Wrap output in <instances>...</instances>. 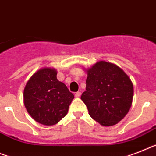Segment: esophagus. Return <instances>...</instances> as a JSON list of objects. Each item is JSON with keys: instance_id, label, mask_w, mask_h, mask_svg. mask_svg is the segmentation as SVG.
<instances>
[{"instance_id": "esophagus-1", "label": "esophagus", "mask_w": 156, "mask_h": 156, "mask_svg": "<svg viewBox=\"0 0 156 156\" xmlns=\"http://www.w3.org/2000/svg\"><path fill=\"white\" fill-rule=\"evenodd\" d=\"M80 96H81V92H76L75 96H76V98H78V97H80Z\"/></svg>"}]
</instances>
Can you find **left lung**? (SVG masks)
Returning <instances> with one entry per match:
<instances>
[{
	"mask_svg": "<svg viewBox=\"0 0 156 156\" xmlns=\"http://www.w3.org/2000/svg\"><path fill=\"white\" fill-rule=\"evenodd\" d=\"M133 92L132 81L120 68L99 61L87 70L86 91L80 99L92 119L102 126H112L127 114Z\"/></svg>",
	"mask_w": 156,
	"mask_h": 156,
	"instance_id": "8db88e82",
	"label": "left lung"
}]
</instances>
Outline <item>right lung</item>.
Returning <instances> with one entry per match:
<instances>
[{
    "instance_id": "1",
    "label": "right lung",
    "mask_w": 156,
    "mask_h": 156,
    "mask_svg": "<svg viewBox=\"0 0 156 156\" xmlns=\"http://www.w3.org/2000/svg\"><path fill=\"white\" fill-rule=\"evenodd\" d=\"M56 71L41 69L27 82L24 103L29 115L43 125H54L68 113L74 96L56 78Z\"/></svg>"
}]
</instances>
